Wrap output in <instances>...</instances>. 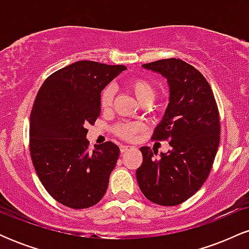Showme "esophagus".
<instances>
[{"label":"esophagus","instance_id":"34e87169","mask_svg":"<svg viewBox=\"0 0 249 249\" xmlns=\"http://www.w3.org/2000/svg\"><path fill=\"white\" fill-rule=\"evenodd\" d=\"M131 148H132V146H127V145H122V146H121V152L122 153H125V152H127L128 150H131Z\"/></svg>","mask_w":249,"mask_h":249}]
</instances>
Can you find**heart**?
I'll return each mask as SVG.
<instances>
[{"mask_svg": "<svg viewBox=\"0 0 249 249\" xmlns=\"http://www.w3.org/2000/svg\"><path fill=\"white\" fill-rule=\"evenodd\" d=\"M127 88L130 89L131 92L133 93L134 97L142 105H150L157 96V90L154 84L150 79L144 78V77L131 78L127 82ZM113 97H115V89L111 87V85L103 89L101 96H99V105H101L103 110H107V108L111 107ZM142 128H144V125L141 122H125L117 124L115 128H113V132L119 138L131 141V139H133L137 136V133L141 132Z\"/></svg>", "mask_w": 249, "mask_h": 249, "instance_id": "b5f03b06", "label": "heart"}]
</instances>
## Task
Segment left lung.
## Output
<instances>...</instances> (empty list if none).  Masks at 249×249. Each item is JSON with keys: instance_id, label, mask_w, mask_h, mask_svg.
Segmentation results:
<instances>
[{"instance_id": "obj_1", "label": "left lung", "mask_w": 249, "mask_h": 249, "mask_svg": "<svg viewBox=\"0 0 249 249\" xmlns=\"http://www.w3.org/2000/svg\"><path fill=\"white\" fill-rule=\"evenodd\" d=\"M142 67L166 77L170 103L152 139L168 141L160 153L141 147L136 176L146 198L161 206H176L198 192L212 170L220 142V117L213 91L201 72L179 58L159 59Z\"/></svg>"}]
</instances>
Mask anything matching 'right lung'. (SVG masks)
<instances>
[{"label": "right lung", "mask_w": 249, "mask_h": 249, "mask_svg": "<svg viewBox=\"0 0 249 249\" xmlns=\"http://www.w3.org/2000/svg\"><path fill=\"white\" fill-rule=\"evenodd\" d=\"M124 65L75 62L45 79L30 115L29 148L47 192L64 206L82 210L104 196L119 157L112 142L89 150L87 133L101 115L99 96Z\"/></svg>", "instance_id": "1"}]
</instances>
